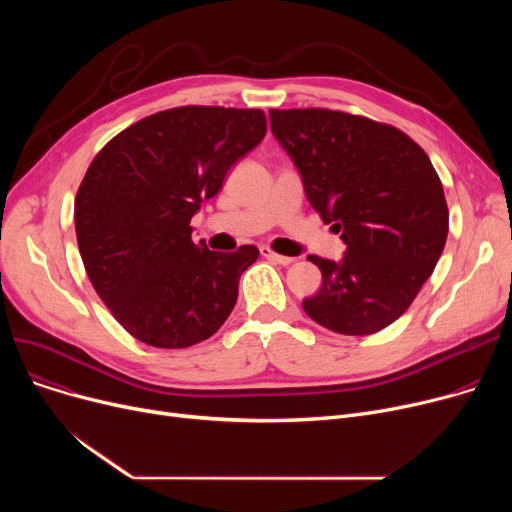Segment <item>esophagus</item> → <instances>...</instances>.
<instances>
[{
    "label": "esophagus",
    "instance_id": "esophagus-1",
    "mask_svg": "<svg viewBox=\"0 0 512 512\" xmlns=\"http://www.w3.org/2000/svg\"><path fill=\"white\" fill-rule=\"evenodd\" d=\"M261 255L265 257V259H270V261H276V263H280V265H290L294 259L292 257H286V255H278V253H274L272 249H267V247H261Z\"/></svg>",
    "mask_w": 512,
    "mask_h": 512
}]
</instances>
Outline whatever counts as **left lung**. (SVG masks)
<instances>
[{
  "mask_svg": "<svg viewBox=\"0 0 512 512\" xmlns=\"http://www.w3.org/2000/svg\"><path fill=\"white\" fill-rule=\"evenodd\" d=\"M321 220L340 232V261L309 255L324 284L305 313L332 332L375 334L415 301L448 234L442 182L427 153L394 126L332 110H270Z\"/></svg>",
  "mask_w": 512,
  "mask_h": 512,
  "instance_id": "obj_1",
  "label": "left lung"
}]
</instances>
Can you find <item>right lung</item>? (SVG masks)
<instances>
[{"label":"right lung","instance_id":"1","mask_svg":"<svg viewBox=\"0 0 512 512\" xmlns=\"http://www.w3.org/2000/svg\"><path fill=\"white\" fill-rule=\"evenodd\" d=\"M261 110L186 105L128 126L89 166L74 199L87 276L122 328L186 348L222 328L259 251H209L191 218L265 137Z\"/></svg>","mask_w":512,"mask_h":512}]
</instances>
